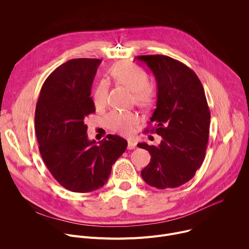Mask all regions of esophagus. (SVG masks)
<instances>
[{"label":"esophagus","mask_w":249,"mask_h":249,"mask_svg":"<svg viewBox=\"0 0 249 249\" xmlns=\"http://www.w3.org/2000/svg\"><path fill=\"white\" fill-rule=\"evenodd\" d=\"M136 146H137V144L135 143V142H132V141H129L128 142V150H133V149H135L136 148Z\"/></svg>","instance_id":"1"}]
</instances>
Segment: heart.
I'll return each mask as SVG.
<instances>
[{"instance_id":"heart-1","label":"heart","mask_w":249,"mask_h":249,"mask_svg":"<svg viewBox=\"0 0 249 249\" xmlns=\"http://www.w3.org/2000/svg\"><path fill=\"white\" fill-rule=\"evenodd\" d=\"M110 77L118 84L133 91L136 104L141 107H150L156 96V90L148 83L147 75L140 68L127 63L115 64L109 69ZM92 101L96 109L103 108L106 104V86L99 83L92 91ZM109 128L122 135H131L139 123V117L134 112L113 111L107 118Z\"/></svg>"}]
</instances>
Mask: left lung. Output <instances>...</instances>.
I'll return each mask as SVG.
<instances>
[{
    "mask_svg": "<svg viewBox=\"0 0 249 249\" xmlns=\"http://www.w3.org/2000/svg\"><path fill=\"white\" fill-rule=\"evenodd\" d=\"M135 59L156 78L157 108L151 117L156 127L151 132L162 138L158 146L138 144L152 157L141 175L153 187L176 188L192 178L205 159L211 118L205 91L197 75L179 61L164 55Z\"/></svg>",
    "mask_w": 249,
    "mask_h": 249,
    "instance_id": "8db88e82",
    "label": "left lung"
}]
</instances>
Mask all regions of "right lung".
<instances>
[{
  "instance_id": "1",
  "label": "right lung",
  "mask_w": 249,
  "mask_h": 249,
  "mask_svg": "<svg viewBox=\"0 0 249 249\" xmlns=\"http://www.w3.org/2000/svg\"><path fill=\"white\" fill-rule=\"evenodd\" d=\"M99 59H72L49 75L35 108L39 152L54 178L72 192L87 193L106 182L127 141L107 135L96 145L87 135L86 119L95 112L90 97Z\"/></svg>"
}]
</instances>
